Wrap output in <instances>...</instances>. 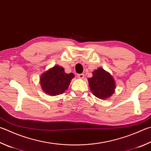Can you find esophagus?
<instances>
[{"mask_svg": "<svg viewBox=\"0 0 151 151\" xmlns=\"http://www.w3.org/2000/svg\"><path fill=\"white\" fill-rule=\"evenodd\" d=\"M77 76H78V78H84V75L83 73H82V74H78V75H77Z\"/></svg>", "mask_w": 151, "mask_h": 151, "instance_id": "1", "label": "esophagus"}]
</instances>
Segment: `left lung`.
<instances>
[{
    "label": "left lung",
    "instance_id": "8db88e82",
    "mask_svg": "<svg viewBox=\"0 0 151 151\" xmlns=\"http://www.w3.org/2000/svg\"><path fill=\"white\" fill-rule=\"evenodd\" d=\"M93 76L88 79L90 88L96 97L106 99L110 97L115 92L116 84L110 74L102 68H99L92 73Z\"/></svg>",
    "mask_w": 151,
    "mask_h": 151
}]
</instances>
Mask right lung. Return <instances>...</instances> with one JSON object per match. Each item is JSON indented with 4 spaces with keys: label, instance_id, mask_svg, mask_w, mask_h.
<instances>
[{
    "label": "right lung",
    "instance_id": "add662e5",
    "mask_svg": "<svg viewBox=\"0 0 151 151\" xmlns=\"http://www.w3.org/2000/svg\"><path fill=\"white\" fill-rule=\"evenodd\" d=\"M74 77L73 73H65L63 68L56 65L42 74L40 77L41 86L48 95L61 94L68 88Z\"/></svg>",
    "mask_w": 151,
    "mask_h": 151
}]
</instances>
